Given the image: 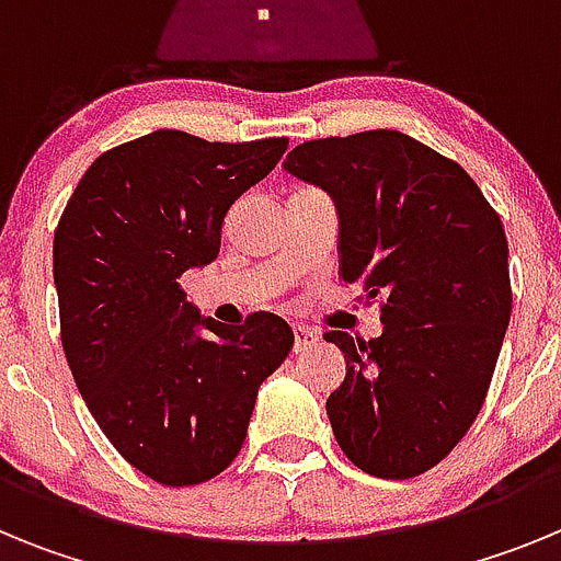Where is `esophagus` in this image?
Instances as JSON below:
<instances>
[{
    "label": "esophagus",
    "mask_w": 561,
    "mask_h": 561,
    "mask_svg": "<svg viewBox=\"0 0 561 561\" xmlns=\"http://www.w3.org/2000/svg\"><path fill=\"white\" fill-rule=\"evenodd\" d=\"M295 351H306L311 348L317 340H320V334H317V329H311V325H295Z\"/></svg>",
    "instance_id": "1"
}]
</instances>
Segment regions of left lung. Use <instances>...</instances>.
Returning <instances> with one entry per match:
<instances>
[{"label":"left lung","instance_id":"8db88e82","mask_svg":"<svg viewBox=\"0 0 561 561\" xmlns=\"http://www.w3.org/2000/svg\"><path fill=\"white\" fill-rule=\"evenodd\" d=\"M284 168L334 199L342 280L381 300V336L325 331L348 362L325 401L336 444L374 478L424 474L492 385L512 317L503 221L458 162L390 128L300 142Z\"/></svg>","mask_w":561,"mask_h":561}]
</instances>
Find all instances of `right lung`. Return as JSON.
Wrapping results in <instances>:
<instances>
[{
    "label": "right lung",
    "instance_id": "obj_1",
    "mask_svg": "<svg viewBox=\"0 0 561 561\" xmlns=\"http://www.w3.org/2000/svg\"><path fill=\"white\" fill-rule=\"evenodd\" d=\"M286 146V137L207 142L160 128L101 153L56 227L69 370L114 449L162 485L225 472L241 453L261 381L295 345L277 314L255 311L225 329L180 286L182 272L219 255L227 210Z\"/></svg>",
    "mask_w": 561,
    "mask_h": 561
}]
</instances>
